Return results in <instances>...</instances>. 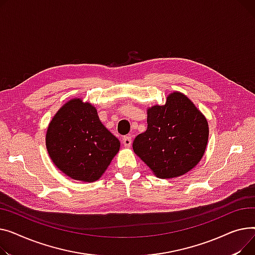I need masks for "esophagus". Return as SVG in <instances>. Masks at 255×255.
I'll return each mask as SVG.
<instances>
[{"mask_svg":"<svg viewBox=\"0 0 255 255\" xmlns=\"http://www.w3.org/2000/svg\"><path fill=\"white\" fill-rule=\"evenodd\" d=\"M123 144L125 145V147H130V144H131V137H125L123 139Z\"/></svg>","mask_w":255,"mask_h":255,"instance_id":"34e87169","label":"esophagus"}]
</instances>
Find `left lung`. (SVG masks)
Returning <instances> with one entry per match:
<instances>
[{"mask_svg": "<svg viewBox=\"0 0 255 255\" xmlns=\"http://www.w3.org/2000/svg\"><path fill=\"white\" fill-rule=\"evenodd\" d=\"M147 129L133 140L132 149L160 179L182 176L205 154L209 126L205 115L184 94L173 92L166 104L147 109Z\"/></svg>", "mask_w": 255, "mask_h": 255, "instance_id": "1", "label": "left lung"}]
</instances>
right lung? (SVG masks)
<instances>
[{
  "mask_svg": "<svg viewBox=\"0 0 255 255\" xmlns=\"http://www.w3.org/2000/svg\"><path fill=\"white\" fill-rule=\"evenodd\" d=\"M45 140L54 166L83 182L99 180L121 148L119 140L101 123L96 107L80 98L59 108Z\"/></svg>",
  "mask_w": 255,
  "mask_h": 255,
  "instance_id": "obj_1",
  "label": "right lung"
}]
</instances>
